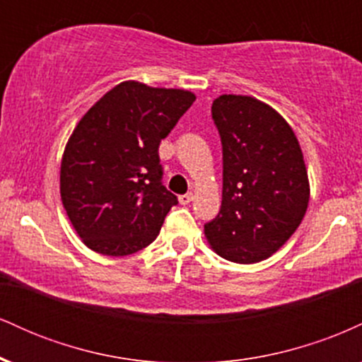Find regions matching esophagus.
I'll return each mask as SVG.
<instances>
[{
    "label": "esophagus",
    "mask_w": 362,
    "mask_h": 362,
    "mask_svg": "<svg viewBox=\"0 0 362 362\" xmlns=\"http://www.w3.org/2000/svg\"><path fill=\"white\" fill-rule=\"evenodd\" d=\"M178 201H180V204H189V202H192L194 201V194L192 192H189V194H184V195H180V197H178Z\"/></svg>",
    "instance_id": "esophagus-1"
}]
</instances>
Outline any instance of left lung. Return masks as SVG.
<instances>
[{
  "instance_id": "8db88e82",
  "label": "left lung",
  "mask_w": 362,
  "mask_h": 362,
  "mask_svg": "<svg viewBox=\"0 0 362 362\" xmlns=\"http://www.w3.org/2000/svg\"><path fill=\"white\" fill-rule=\"evenodd\" d=\"M223 146V201L204 224L223 259L255 264L289 240L306 213L310 184L289 124L272 107L221 95L211 107Z\"/></svg>"
}]
</instances>
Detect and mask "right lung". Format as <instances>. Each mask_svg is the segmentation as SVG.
<instances>
[{
  "mask_svg": "<svg viewBox=\"0 0 362 362\" xmlns=\"http://www.w3.org/2000/svg\"><path fill=\"white\" fill-rule=\"evenodd\" d=\"M195 95L124 81L74 127L61 161V199L83 243L110 257L143 250L161 230L177 195L161 178V139Z\"/></svg>",
  "mask_w": 362,
  "mask_h": 362,
  "instance_id": "obj_1",
  "label": "right lung"
}]
</instances>
